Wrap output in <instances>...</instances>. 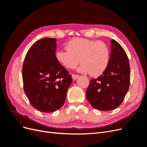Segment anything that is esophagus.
Here are the masks:
<instances>
[{
	"instance_id": "1",
	"label": "esophagus",
	"mask_w": 147,
	"mask_h": 147,
	"mask_svg": "<svg viewBox=\"0 0 147 147\" xmlns=\"http://www.w3.org/2000/svg\"><path fill=\"white\" fill-rule=\"evenodd\" d=\"M79 76L78 75H75V74H72V77L73 80H76Z\"/></svg>"
}]
</instances>
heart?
<instances>
[{
	"label": "heart",
	"instance_id": "heart-1",
	"mask_svg": "<svg viewBox=\"0 0 147 147\" xmlns=\"http://www.w3.org/2000/svg\"><path fill=\"white\" fill-rule=\"evenodd\" d=\"M65 48L67 50H57L55 57L66 68L75 69L81 62L79 72L98 77L108 67L110 50L104 42L75 38L67 43Z\"/></svg>",
	"mask_w": 147,
	"mask_h": 147
}]
</instances>
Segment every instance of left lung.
Here are the masks:
<instances>
[{
	"mask_svg": "<svg viewBox=\"0 0 147 147\" xmlns=\"http://www.w3.org/2000/svg\"><path fill=\"white\" fill-rule=\"evenodd\" d=\"M110 42L108 67L97 78L91 80L86 91L90 104L102 111L112 110L121 105L130 83V66L126 53L115 40Z\"/></svg>",
	"mask_w": 147,
	"mask_h": 147,
	"instance_id": "1",
	"label": "left lung"
}]
</instances>
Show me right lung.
I'll list each match as a JSON object with an SVG mask.
<instances>
[{
	"label": "right lung",
	"instance_id": "1",
	"mask_svg": "<svg viewBox=\"0 0 147 147\" xmlns=\"http://www.w3.org/2000/svg\"><path fill=\"white\" fill-rule=\"evenodd\" d=\"M56 38H43L28 50L22 75L26 96L35 109L50 113L63 107L72 78L55 57Z\"/></svg>",
	"mask_w": 147,
	"mask_h": 147
}]
</instances>
